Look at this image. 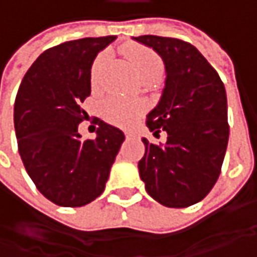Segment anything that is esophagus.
Masks as SVG:
<instances>
[{
  "instance_id": "1",
  "label": "esophagus",
  "mask_w": 257,
  "mask_h": 257,
  "mask_svg": "<svg viewBox=\"0 0 257 257\" xmlns=\"http://www.w3.org/2000/svg\"><path fill=\"white\" fill-rule=\"evenodd\" d=\"M125 137H127V139H133V137H137V136L134 133H125Z\"/></svg>"
}]
</instances>
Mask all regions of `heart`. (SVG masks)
Wrapping results in <instances>:
<instances>
[{
    "label": "heart",
    "mask_w": 257,
    "mask_h": 257,
    "mask_svg": "<svg viewBox=\"0 0 257 257\" xmlns=\"http://www.w3.org/2000/svg\"><path fill=\"white\" fill-rule=\"evenodd\" d=\"M124 53L133 65L136 74L140 80H159L163 73V63L153 50L142 45H127ZM110 58L108 51H103L94 61L91 68V80L94 84L98 83L104 65ZM144 111V104L139 100H124L121 97H108L103 104V114L107 121L127 127Z\"/></svg>",
    "instance_id": "b5f03b06"
}]
</instances>
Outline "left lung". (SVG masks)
<instances>
[{"instance_id": "1", "label": "left lung", "mask_w": 257, "mask_h": 257, "mask_svg": "<svg viewBox=\"0 0 257 257\" xmlns=\"http://www.w3.org/2000/svg\"><path fill=\"white\" fill-rule=\"evenodd\" d=\"M133 38L153 48L166 67L162 98L146 124L154 134L164 130L167 142L143 139L140 177L156 202L189 207L209 194L222 170L229 142L224 84L190 43L159 35Z\"/></svg>"}]
</instances>
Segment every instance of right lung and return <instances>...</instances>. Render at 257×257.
Wrapping results in <instances>:
<instances>
[{
	"instance_id": "1",
	"label": "right lung",
	"mask_w": 257,
	"mask_h": 257,
	"mask_svg": "<svg viewBox=\"0 0 257 257\" xmlns=\"http://www.w3.org/2000/svg\"><path fill=\"white\" fill-rule=\"evenodd\" d=\"M115 35L81 38L48 48L20 84L14 104L18 152L31 180L50 202L80 207L104 192L124 133L98 121L95 140H83L81 104L91 93L95 55Z\"/></svg>"
}]
</instances>
